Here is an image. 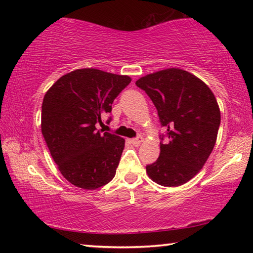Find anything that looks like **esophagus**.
Segmentation results:
<instances>
[{
	"label": "esophagus",
	"instance_id": "1",
	"mask_svg": "<svg viewBox=\"0 0 253 253\" xmlns=\"http://www.w3.org/2000/svg\"><path fill=\"white\" fill-rule=\"evenodd\" d=\"M130 142L132 145H135V146H138V145L143 142V137L142 136H137L136 138H131Z\"/></svg>",
	"mask_w": 253,
	"mask_h": 253
}]
</instances>
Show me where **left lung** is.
I'll use <instances>...</instances> for the list:
<instances>
[{
	"mask_svg": "<svg viewBox=\"0 0 253 253\" xmlns=\"http://www.w3.org/2000/svg\"><path fill=\"white\" fill-rule=\"evenodd\" d=\"M136 85L151 98L166 129L160 157L146 166L148 176L163 186L182 185L200 172L215 145L221 123L215 97L198 77L175 68L142 77Z\"/></svg>",
	"mask_w": 253,
	"mask_h": 253,
	"instance_id": "obj_1",
	"label": "left lung"
}]
</instances>
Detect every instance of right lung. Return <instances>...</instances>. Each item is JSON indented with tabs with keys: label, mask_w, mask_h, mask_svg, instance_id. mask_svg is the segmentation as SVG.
<instances>
[{
	"label": "right lung",
	"mask_w": 253,
	"mask_h": 253,
	"mask_svg": "<svg viewBox=\"0 0 253 253\" xmlns=\"http://www.w3.org/2000/svg\"><path fill=\"white\" fill-rule=\"evenodd\" d=\"M130 81L128 76L77 69L58 79L44 95L42 135L60 172L75 186L96 190L116 174L125 139L108 131L101 134L96 125L111 113V104Z\"/></svg>",
	"instance_id": "obj_1"
}]
</instances>
